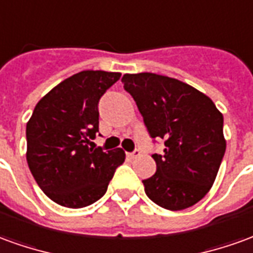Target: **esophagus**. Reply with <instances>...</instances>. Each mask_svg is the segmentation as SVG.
Segmentation results:
<instances>
[{
    "instance_id": "34e87169",
    "label": "esophagus",
    "mask_w": 253,
    "mask_h": 253,
    "mask_svg": "<svg viewBox=\"0 0 253 253\" xmlns=\"http://www.w3.org/2000/svg\"><path fill=\"white\" fill-rule=\"evenodd\" d=\"M139 155H141L139 149H135V151H132L131 153H127V156L130 157V159H135V157H138Z\"/></svg>"
}]
</instances>
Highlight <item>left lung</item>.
<instances>
[{
	"mask_svg": "<svg viewBox=\"0 0 253 253\" xmlns=\"http://www.w3.org/2000/svg\"><path fill=\"white\" fill-rule=\"evenodd\" d=\"M123 87L138 107L152 138L164 139L163 155H152L156 172L144 179L157 206L179 211L206 196L225 156L223 115L190 84L152 72L125 74Z\"/></svg>",
	"mask_w": 253,
	"mask_h": 253,
	"instance_id": "8db88e82",
	"label": "left lung"
}]
</instances>
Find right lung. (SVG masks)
<instances>
[{"label":"right lung","mask_w":253,"mask_h":253,"mask_svg":"<svg viewBox=\"0 0 253 253\" xmlns=\"http://www.w3.org/2000/svg\"><path fill=\"white\" fill-rule=\"evenodd\" d=\"M121 75L78 72L35 105L26 127V157L38 186L60 206L82 208L100 200L125 162L121 148L104 152L91 142L98 131V101Z\"/></svg>","instance_id":"obj_1"}]
</instances>
